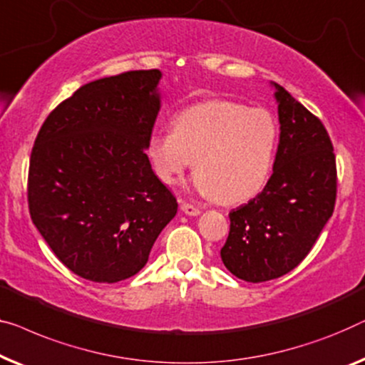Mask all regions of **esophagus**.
<instances>
[{"instance_id":"1","label":"esophagus","mask_w":365,"mask_h":365,"mask_svg":"<svg viewBox=\"0 0 365 365\" xmlns=\"http://www.w3.org/2000/svg\"><path fill=\"white\" fill-rule=\"evenodd\" d=\"M181 209H182V212L187 214V215H199L200 214V209L195 207V205H192V204H189V202H182Z\"/></svg>"}]
</instances>
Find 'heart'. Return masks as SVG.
Instances as JSON below:
<instances>
[{
	"instance_id": "1",
	"label": "heart",
	"mask_w": 365,
	"mask_h": 365,
	"mask_svg": "<svg viewBox=\"0 0 365 365\" xmlns=\"http://www.w3.org/2000/svg\"><path fill=\"white\" fill-rule=\"evenodd\" d=\"M277 146L278 125L268 110L210 100L179 112L170 133L151 135L146 155L168 186L194 161L195 187L222 204H237L265 186Z\"/></svg>"
}]
</instances>
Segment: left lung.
I'll use <instances>...</instances> for the list:
<instances>
[{
  "label": "left lung",
  "instance_id": "1",
  "mask_svg": "<svg viewBox=\"0 0 365 365\" xmlns=\"http://www.w3.org/2000/svg\"><path fill=\"white\" fill-rule=\"evenodd\" d=\"M279 143L273 174L260 194L232 209L220 248L237 278L262 283L297 268L334 212L336 155L321 120L274 83Z\"/></svg>",
  "mask_w": 365,
  "mask_h": 365
}]
</instances>
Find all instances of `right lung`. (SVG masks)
<instances>
[{"label": "right lung", "mask_w": 365, "mask_h": 365, "mask_svg": "<svg viewBox=\"0 0 365 365\" xmlns=\"http://www.w3.org/2000/svg\"><path fill=\"white\" fill-rule=\"evenodd\" d=\"M158 68L86 83L42 123L31 151L33 224L68 270L117 283L146 265L178 200L145 148L160 112Z\"/></svg>", "instance_id": "add662e5"}]
</instances>
